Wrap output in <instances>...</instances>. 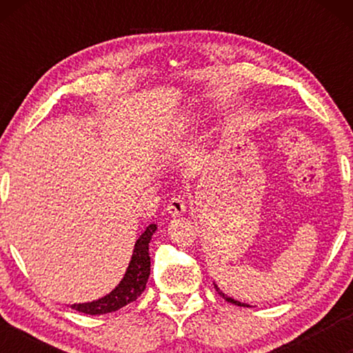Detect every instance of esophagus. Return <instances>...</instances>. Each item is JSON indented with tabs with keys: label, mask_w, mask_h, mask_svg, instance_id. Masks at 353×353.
Segmentation results:
<instances>
[{
	"label": "esophagus",
	"mask_w": 353,
	"mask_h": 353,
	"mask_svg": "<svg viewBox=\"0 0 353 353\" xmlns=\"http://www.w3.org/2000/svg\"><path fill=\"white\" fill-rule=\"evenodd\" d=\"M166 210L171 214V216H181L187 210V201H185V196L182 194H174L170 201Z\"/></svg>",
	"instance_id": "34e87169"
}]
</instances>
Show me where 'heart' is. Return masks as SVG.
Listing matches in <instances>:
<instances>
[{"label":"heart","mask_w":353,"mask_h":353,"mask_svg":"<svg viewBox=\"0 0 353 353\" xmlns=\"http://www.w3.org/2000/svg\"><path fill=\"white\" fill-rule=\"evenodd\" d=\"M187 121H188V124H190V121H191V119H187Z\"/></svg>","instance_id":"obj_1"}]
</instances>
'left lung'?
Returning a JSON list of instances; mask_svg holds the SVG:
<instances>
[{"label":"left lung","mask_w":353,"mask_h":353,"mask_svg":"<svg viewBox=\"0 0 353 353\" xmlns=\"http://www.w3.org/2000/svg\"><path fill=\"white\" fill-rule=\"evenodd\" d=\"M214 288H216V291L219 292V294H221V296H223V297L225 299V301H227V302H230V303H235V305H238V307H249V305H248V303H241V302H238V301H235V299H232V297H229V296H225L223 291H219V288H218V286H216V285H214Z\"/></svg>","instance_id":"8db88e82"}]
</instances>
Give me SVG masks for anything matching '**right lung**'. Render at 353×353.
Wrapping results in <instances>:
<instances>
[{"label": "right lung", "instance_id": "right-lung-1", "mask_svg": "<svg viewBox=\"0 0 353 353\" xmlns=\"http://www.w3.org/2000/svg\"><path fill=\"white\" fill-rule=\"evenodd\" d=\"M157 230V225L149 224L146 230L135 241L132 259L129 261L126 274L115 290L98 301L87 303H73L71 308L85 314H105L126 307L128 303L137 301L146 288V282L151 274V256H149V241Z\"/></svg>", "mask_w": 353, "mask_h": 353}]
</instances>
